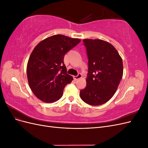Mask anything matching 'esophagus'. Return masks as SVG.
I'll list each match as a JSON object with an SVG mask.
<instances>
[{
  "instance_id": "1",
  "label": "esophagus",
  "mask_w": 148,
  "mask_h": 148,
  "mask_svg": "<svg viewBox=\"0 0 148 148\" xmlns=\"http://www.w3.org/2000/svg\"><path fill=\"white\" fill-rule=\"evenodd\" d=\"M82 73H79L78 74V75H77V76H75V77H73V78H74V79H75V80H76V81H77V80H78V79H79L81 78H82Z\"/></svg>"
}]
</instances>
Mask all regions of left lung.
<instances>
[{"label":"left lung","instance_id":"obj_1","mask_svg":"<svg viewBox=\"0 0 148 148\" xmlns=\"http://www.w3.org/2000/svg\"><path fill=\"white\" fill-rule=\"evenodd\" d=\"M88 59L86 86L80 97L86 104L99 106L109 101L123 76V62L118 51L101 39H83Z\"/></svg>","mask_w":148,"mask_h":148}]
</instances>
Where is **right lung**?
<instances>
[{"label":"right lung","instance_id":"1","mask_svg":"<svg viewBox=\"0 0 148 148\" xmlns=\"http://www.w3.org/2000/svg\"><path fill=\"white\" fill-rule=\"evenodd\" d=\"M80 39L57 34L36 46L29 58L27 77L30 88L38 99L51 103L60 99L64 89L73 79L64 64L66 53Z\"/></svg>","mask_w":148,"mask_h":148}]
</instances>
